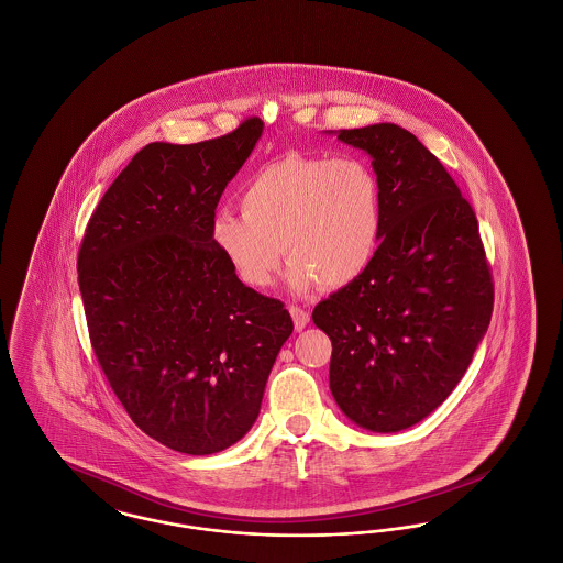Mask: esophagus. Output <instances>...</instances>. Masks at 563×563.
<instances>
[{
	"label": "esophagus",
	"instance_id": "obj_1",
	"mask_svg": "<svg viewBox=\"0 0 563 563\" xmlns=\"http://www.w3.org/2000/svg\"><path fill=\"white\" fill-rule=\"evenodd\" d=\"M289 312H291V319H294L295 329H297V331H301V329L310 322V312L301 310L299 306H291Z\"/></svg>",
	"mask_w": 563,
	"mask_h": 563
}]
</instances>
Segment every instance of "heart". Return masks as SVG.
Here are the masks:
<instances>
[{"instance_id":"1","label":"heart","mask_w":563,"mask_h":563,"mask_svg":"<svg viewBox=\"0 0 563 563\" xmlns=\"http://www.w3.org/2000/svg\"><path fill=\"white\" fill-rule=\"evenodd\" d=\"M242 213L221 209L211 242L236 278L268 287L283 249L295 291L314 283L340 289L374 262L382 236V186L358 156L289 154L257 170L241 189Z\"/></svg>"}]
</instances>
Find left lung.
<instances>
[{
  "label": "left lung",
  "instance_id": "1",
  "mask_svg": "<svg viewBox=\"0 0 563 563\" xmlns=\"http://www.w3.org/2000/svg\"><path fill=\"white\" fill-rule=\"evenodd\" d=\"M335 134L369 154L384 221L369 268L312 321L331 340L329 388L344 416L399 432L466 374L492 319V274L477 217L416 134L388 122Z\"/></svg>",
  "mask_w": 563,
  "mask_h": 563
}]
</instances>
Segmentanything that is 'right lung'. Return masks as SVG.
I'll return each mask as SVG.
<instances>
[{
	"label": "right lung",
	"instance_id": "add662e5",
	"mask_svg": "<svg viewBox=\"0 0 563 563\" xmlns=\"http://www.w3.org/2000/svg\"><path fill=\"white\" fill-rule=\"evenodd\" d=\"M264 133L150 143L90 217L78 283L97 361L131 420L162 445L217 454L249 432L294 321L242 285L211 242V219Z\"/></svg>",
	"mask_w": 563,
	"mask_h": 563
}]
</instances>
